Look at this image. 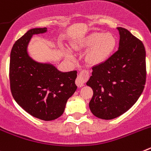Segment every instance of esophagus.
Here are the masks:
<instances>
[{
  "mask_svg": "<svg viewBox=\"0 0 151 151\" xmlns=\"http://www.w3.org/2000/svg\"><path fill=\"white\" fill-rule=\"evenodd\" d=\"M89 77V73L87 70H82V72H80L79 75L77 77L76 80V84L78 88H81L84 86V84L88 80Z\"/></svg>",
  "mask_w": 151,
  "mask_h": 151,
  "instance_id": "obj_1",
  "label": "esophagus"
}]
</instances>
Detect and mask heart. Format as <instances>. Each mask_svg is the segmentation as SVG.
I'll list each match as a JSON object with an SVG mask.
<instances>
[{
  "mask_svg": "<svg viewBox=\"0 0 151 151\" xmlns=\"http://www.w3.org/2000/svg\"><path fill=\"white\" fill-rule=\"evenodd\" d=\"M116 38L110 32H94L78 38L73 43V49L81 50L88 49L85 60L91 65H100L110 57L116 47ZM66 57L73 59V54L66 50Z\"/></svg>",
  "mask_w": 151,
  "mask_h": 151,
  "instance_id": "heart-1",
  "label": "heart"
}]
</instances>
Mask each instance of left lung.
I'll use <instances>...</instances> for the list:
<instances>
[{
  "mask_svg": "<svg viewBox=\"0 0 151 151\" xmlns=\"http://www.w3.org/2000/svg\"><path fill=\"white\" fill-rule=\"evenodd\" d=\"M119 49L109 59L93 66L86 85L93 90L89 108L96 117L113 119L138 101L146 82V52L143 43L127 29L117 28Z\"/></svg>",
  "mask_w": 151,
  "mask_h": 151,
  "instance_id": "left-lung-1",
  "label": "left lung"
}]
</instances>
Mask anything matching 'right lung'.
Segmentation results:
<instances>
[{
	"label": "right lung",
	"instance_id": "obj_1",
	"mask_svg": "<svg viewBox=\"0 0 151 151\" xmlns=\"http://www.w3.org/2000/svg\"><path fill=\"white\" fill-rule=\"evenodd\" d=\"M47 32V28L32 29L16 41L10 53V82L13 98L25 111L51 121L63 113L68 99L76 91L77 72H61L54 64L38 62L29 56L32 36Z\"/></svg>",
	"mask_w": 151,
	"mask_h": 151
}]
</instances>
